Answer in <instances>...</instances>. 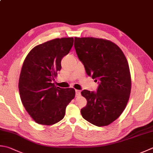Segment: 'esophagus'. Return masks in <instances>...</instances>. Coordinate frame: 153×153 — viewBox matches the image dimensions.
I'll return each instance as SVG.
<instances>
[{
	"label": "esophagus",
	"instance_id": "obj_1",
	"mask_svg": "<svg viewBox=\"0 0 153 153\" xmlns=\"http://www.w3.org/2000/svg\"><path fill=\"white\" fill-rule=\"evenodd\" d=\"M80 95H81V91L79 90H77V89H76V97H79Z\"/></svg>",
	"mask_w": 153,
	"mask_h": 153
}]
</instances>
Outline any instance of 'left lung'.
<instances>
[{"label": "left lung", "instance_id": "obj_1", "mask_svg": "<svg viewBox=\"0 0 153 153\" xmlns=\"http://www.w3.org/2000/svg\"><path fill=\"white\" fill-rule=\"evenodd\" d=\"M74 46L86 73L100 80L97 92H81L87 100L81 113L93 125L107 126L119 117L129 100L131 77L127 59L117 45L106 39L76 37Z\"/></svg>", "mask_w": 153, "mask_h": 153}]
</instances>
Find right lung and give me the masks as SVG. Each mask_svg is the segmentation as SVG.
Listing matches in <instances>:
<instances>
[{
  "label": "right lung",
  "mask_w": 153,
  "mask_h": 153,
  "mask_svg": "<svg viewBox=\"0 0 153 153\" xmlns=\"http://www.w3.org/2000/svg\"><path fill=\"white\" fill-rule=\"evenodd\" d=\"M73 44V38L46 42L30 51L23 62L19 82L20 96L27 113L38 124L52 125L61 121L67 105L75 97L74 88H60L52 83L62 68V58Z\"/></svg>",
  "instance_id": "add662e5"
}]
</instances>
